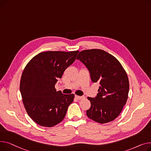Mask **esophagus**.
I'll list each match as a JSON object with an SVG mask.
<instances>
[{"label": "esophagus", "instance_id": "1", "mask_svg": "<svg viewBox=\"0 0 151 151\" xmlns=\"http://www.w3.org/2000/svg\"><path fill=\"white\" fill-rule=\"evenodd\" d=\"M75 97H76V99H77L78 100H81V99L84 98V96H79L76 95V96H75Z\"/></svg>", "mask_w": 151, "mask_h": 151}]
</instances>
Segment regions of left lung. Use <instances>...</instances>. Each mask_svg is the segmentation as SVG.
I'll return each mask as SVG.
<instances>
[{"mask_svg": "<svg viewBox=\"0 0 151 151\" xmlns=\"http://www.w3.org/2000/svg\"><path fill=\"white\" fill-rule=\"evenodd\" d=\"M77 59L89 70L92 82L101 85L94 98L88 97L91 103L86 110L88 117L100 124L113 121L128 98L129 82L126 70L116 58L101 49L82 50Z\"/></svg>", "mask_w": 151, "mask_h": 151, "instance_id": "left-lung-1", "label": "left lung"}]
</instances>
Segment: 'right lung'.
Masks as SVG:
<instances>
[{
	"mask_svg": "<svg viewBox=\"0 0 151 151\" xmlns=\"http://www.w3.org/2000/svg\"><path fill=\"white\" fill-rule=\"evenodd\" d=\"M78 52H41L25 67L20 81L22 102L29 116L38 125L51 127L65 118L74 94L57 91L55 85Z\"/></svg>",
	"mask_w": 151,
	"mask_h": 151,
	"instance_id": "add662e5",
	"label": "right lung"
}]
</instances>
